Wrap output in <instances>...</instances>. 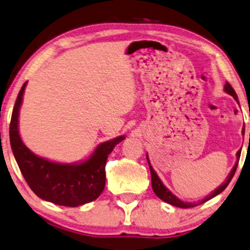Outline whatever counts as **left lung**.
Here are the masks:
<instances>
[{
	"label": "left lung",
	"mask_w": 250,
	"mask_h": 250,
	"mask_svg": "<svg viewBox=\"0 0 250 250\" xmlns=\"http://www.w3.org/2000/svg\"><path fill=\"white\" fill-rule=\"evenodd\" d=\"M225 91H226L227 94H229L230 96H233L234 98H235L236 102H239V101H238V95H236V92L234 91V89L232 88V85H230L229 82H227L226 84H225ZM242 133H245V127H243ZM240 155H241V149H240L239 152L236 153V159H238V161H236L235 166H234V167H233L232 171L229 172V177H227V180L225 181L224 183L221 184V186H220L219 188H218V189H215V190L213 191V192L211 193V195H208V197H206V198H204L203 200H200V202H198V203H187V202H182V200L178 199L176 196L172 195L170 191H169V190L167 189V188L163 186V183L161 182V180H160L158 175H156V172L154 171V169L152 168V166H150L149 159H148V156H147V161H148L149 169H150V177H152V188H153V191H154V192H155V195L158 196L160 199H162L163 202L168 203V204H170V205L177 206V208H195V206L203 204V203L208 202V199L213 198V197H215L217 195H219L220 192H223V191H224L225 189H226L227 186H229V182L232 181L234 174H235L236 168H238V163H239Z\"/></svg>",
	"instance_id": "1"
}]
</instances>
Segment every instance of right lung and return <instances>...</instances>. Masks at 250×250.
<instances>
[{"mask_svg": "<svg viewBox=\"0 0 250 250\" xmlns=\"http://www.w3.org/2000/svg\"><path fill=\"white\" fill-rule=\"evenodd\" d=\"M25 85L26 82L18 92L9 134L12 153L30 189L39 198L68 208H76L98 198L105 187L107 155L125 137L120 135L101 144L90 158L78 165H62L39 158L23 144L18 132V112Z\"/></svg>", "mask_w": 250, "mask_h": 250, "instance_id": "obj_1", "label": "right lung"}]
</instances>
